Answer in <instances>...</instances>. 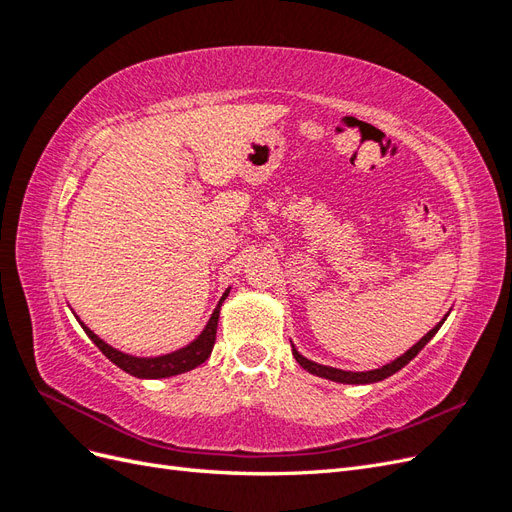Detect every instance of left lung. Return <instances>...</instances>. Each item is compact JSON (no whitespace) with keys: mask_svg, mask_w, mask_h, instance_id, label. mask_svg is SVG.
<instances>
[{"mask_svg":"<svg viewBox=\"0 0 512 512\" xmlns=\"http://www.w3.org/2000/svg\"><path fill=\"white\" fill-rule=\"evenodd\" d=\"M444 320H446V316L442 318V322H444ZM442 322H438L436 327H433V329L421 339V342L414 344L406 354H401L399 359L391 361L389 365H384V367L371 369V371H344V369H335V367H327V365H318V363H314V361H307L305 356H301L294 346H292V354H294V359H297V363H299L303 369H307L309 374H314V376L327 378V380H333V382H342V384H371V382H380V380H384V378H389V376L395 374V371H399L401 367H406V365L414 359V356L429 344V339L438 333V329L442 327Z\"/></svg>","mask_w":512,"mask_h":512,"instance_id":"8db88e82","label":"left lung"}]
</instances>
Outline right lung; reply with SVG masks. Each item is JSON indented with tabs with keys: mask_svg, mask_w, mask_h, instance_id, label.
Listing matches in <instances>:
<instances>
[{
	"mask_svg": "<svg viewBox=\"0 0 512 512\" xmlns=\"http://www.w3.org/2000/svg\"><path fill=\"white\" fill-rule=\"evenodd\" d=\"M228 290L224 292V297L220 299L218 307H215V312L211 314L205 331L200 333L190 346H185V348H181L177 352L164 354V356H156V359H138V356L123 354V352L111 348L108 344H104L102 339L94 331H89L83 322H81V327L85 329V333L89 335L91 342H94L100 348V352L106 356V359H111L117 367H121L123 371H128L130 376L153 378V380L177 376V374H183V371H190V369L198 367L200 363H205L209 359V354H211L213 344H215V331H218L220 307H222L224 299L228 297Z\"/></svg>",
	"mask_w": 512,
	"mask_h": 512,
	"instance_id": "1",
	"label": "right lung"
}]
</instances>
